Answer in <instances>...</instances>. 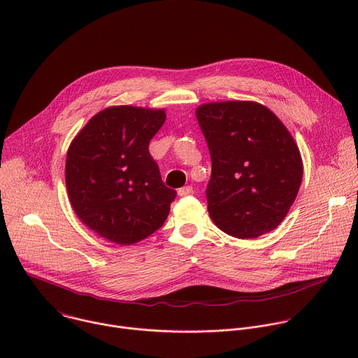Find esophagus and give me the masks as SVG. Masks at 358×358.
Returning <instances> with one entry per match:
<instances>
[{"label":"esophagus","instance_id":"obj_1","mask_svg":"<svg viewBox=\"0 0 358 358\" xmlns=\"http://www.w3.org/2000/svg\"><path fill=\"white\" fill-rule=\"evenodd\" d=\"M192 185H185V187H182V188H180L178 189V195L180 196H187V195H189V194H192Z\"/></svg>","mask_w":358,"mask_h":358}]
</instances>
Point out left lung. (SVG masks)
<instances>
[{"mask_svg":"<svg viewBox=\"0 0 358 358\" xmlns=\"http://www.w3.org/2000/svg\"><path fill=\"white\" fill-rule=\"evenodd\" d=\"M211 156L208 213L236 238H257L286 217L303 177L300 151L268 108L221 101L196 109Z\"/></svg>","mask_w":358,"mask_h":358,"instance_id":"1","label":"left lung"}]
</instances>
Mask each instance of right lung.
Returning a JSON list of instances; mask_svg holds the SVG:
<instances>
[{
    "mask_svg": "<svg viewBox=\"0 0 358 358\" xmlns=\"http://www.w3.org/2000/svg\"><path fill=\"white\" fill-rule=\"evenodd\" d=\"M164 110L115 106L99 112L72 141L66 188L76 215L97 235L120 245L160 229L177 192L162 180L148 144Z\"/></svg>",
    "mask_w": 358,
    "mask_h": 358,
    "instance_id": "1",
    "label": "right lung"
}]
</instances>
